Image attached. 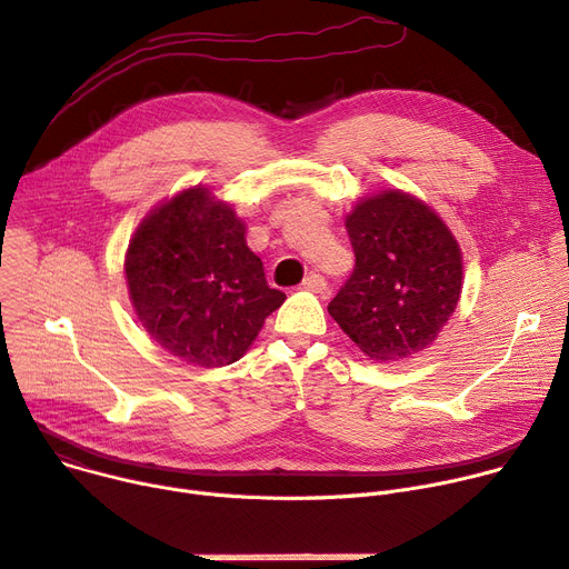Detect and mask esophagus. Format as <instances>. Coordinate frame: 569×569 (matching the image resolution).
<instances>
[{"mask_svg": "<svg viewBox=\"0 0 569 569\" xmlns=\"http://www.w3.org/2000/svg\"><path fill=\"white\" fill-rule=\"evenodd\" d=\"M326 278L321 276V273H317V271H312L308 278L302 280V289H308V291H315V293H323L326 291Z\"/></svg>", "mask_w": 569, "mask_h": 569, "instance_id": "obj_1", "label": "esophagus"}]
</instances>
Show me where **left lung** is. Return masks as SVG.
<instances>
[{"mask_svg": "<svg viewBox=\"0 0 569 569\" xmlns=\"http://www.w3.org/2000/svg\"><path fill=\"white\" fill-rule=\"evenodd\" d=\"M356 269L328 312L371 360H401L440 335L462 291V254L426 202L399 189L346 216Z\"/></svg>", "mask_w": 569, "mask_h": 569, "instance_id": "1", "label": "left lung"}]
</instances>
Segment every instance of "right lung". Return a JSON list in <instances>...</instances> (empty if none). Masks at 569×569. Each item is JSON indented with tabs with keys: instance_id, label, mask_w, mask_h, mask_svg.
Segmentation results:
<instances>
[{
	"instance_id": "obj_1",
	"label": "right lung",
	"mask_w": 569,
	"mask_h": 569,
	"mask_svg": "<svg viewBox=\"0 0 569 569\" xmlns=\"http://www.w3.org/2000/svg\"><path fill=\"white\" fill-rule=\"evenodd\" d=\"M129 298L146 332L174 358L226 367L243 358L284 302L228 202L193 187L152 209L127 248Z\"/></svg>"
}]
</instances>
